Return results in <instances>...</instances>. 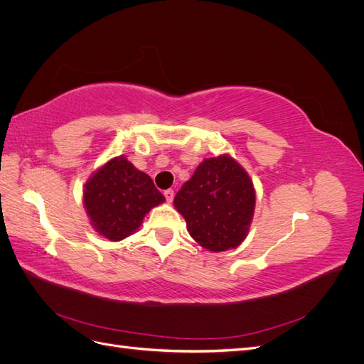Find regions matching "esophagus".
Segmentation results:
<instances>
[{
    "mask_svg": "<svg viewBox=\"0 0 364 364\" xmlns=\"http://www.w3.org/2000/svg\"><path fill=\"white\" fill-rule=\"evenodd\" d=\"M164 196H165V200H167L168 203H171L173 199H174V191L173 190H165Z\"/></svg>",
    "mask_w": 364,
    "mask_h": 364,
    "instance_id": "34e87169",
    "label": "esophagus"
}]
</instances>
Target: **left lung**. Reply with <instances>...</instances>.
<instances>
[{
    "instance_id": "8db88e82",
    "label": "left lung",
    "mask_w": 364,
    "mask_h": 364,
    "mask_svg": "<svg viewBox=\"0 0 364 364\" xmlns=\"http://www.w3.org/2000/svg\"><path fill=\"white\" fill-rule=\"evenodd\" d=\"M255 188L247 171L229 155L200 162L174 197L190 235L211 252L235 249L249 234Z\"/></svg>"
}]
</instances>
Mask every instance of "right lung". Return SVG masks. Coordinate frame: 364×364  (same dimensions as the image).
<instances>
[{
	"label": "right lung",
	"instance_id": "obj_1",
	"mask_svg": "<svg viewBox=\"0 0 364 364\" xmlns=\"http://www.w3.org/2000/svg\"><path fill=\"white\" fill-rule=\"evenodd\" d=\"M165 197L144 171L124 156L109 159L98 168L83 190V205L98 235L121 241L136 232L151 208Z\"/></svg>",
	"mask_w": 364,
	"mask_h": 364
}]
</instances>
